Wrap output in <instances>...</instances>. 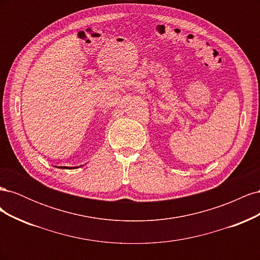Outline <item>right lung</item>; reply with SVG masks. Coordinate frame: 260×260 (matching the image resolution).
<instances>
[{"mask_svg": "<svg viewBox=\"0 0 260 260\" xmlns=\"http://www.w3.org/2000/svg\"><path fill=\"white\" fill-rule=\"evenodd\" d=\"M58 168H62V169H75L78 167H58Z\"/></svg>", "mask_w": 260, "mask_h": 260, "instance_id": "right-lung-1", "label": "right lung"}]
</instances>
